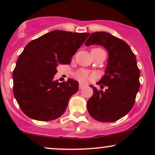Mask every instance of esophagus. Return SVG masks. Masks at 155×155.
Returning <instances> with one entry per match:
<instances>
[{"label": "esophagus", "instance_id": "1", "mask_svg": "<svg viewBox=\"0 0 155 155\" xmlns=\"http://www.w3.org/2000/svg\"><path fill=\"white\" fill-rule=\"evenodd\" d=\"M85 87V84H83V83H79V89L80 90H81V89H82L83 87Z\"/></svg>", "mask_w": 155, "mask_h": 155}]
</instances>
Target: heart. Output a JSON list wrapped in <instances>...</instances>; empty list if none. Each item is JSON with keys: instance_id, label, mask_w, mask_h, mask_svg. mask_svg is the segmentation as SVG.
Instances as JSON below:
<instances>
[{"instance_id": "obj_1", "label": "heart", "mask_w": 155, "mask_h": 155, "mask_svg": "<svg viewBox=\"0 0 155 155\" xmlns=\"http://www.w3.org/2000/svg\"><path fill=\"white\" fill-rule=\"evenodd\" d=\"M92 51L93 52H97V53H100V52H105V51L101 48H95L92 50ZM76 76L78 79L81 80V81H88L89 79H90V74H88V72H87L86 71L84 70H80L79 71H77V73L76 74Z\"/></svg>"}]
</instances>
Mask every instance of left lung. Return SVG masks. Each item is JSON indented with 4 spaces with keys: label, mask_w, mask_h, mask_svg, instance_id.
Masks as SVG:
<instances>
[{
    "label": "left lung",
    "mask_w": 155,
    "mask_h": 155,
    "mask_svg": "<svg viewBox=\"0 0 155 155\" xmlns=\"http://www.w3.org/2000/svg\"><path fill=\"white\" fill-rule=\"evenodd\" d=\"M85 44L104 46L108 51L106 74L97 82L106 89L103 91L92 87L93 95L87 104L89 114L99 122H115L132 109L139 90L136 55L125 41L106 32L92 33Z\"/></svg>",
    "instance_id": "left-lung-1"
}]
</instances>
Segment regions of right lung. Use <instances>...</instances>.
<instances>
[{
    "instance_id": "right-lung-1",
    "label": "right lung",
    "mask_w": 155,
    "mask_h": 155,
    "mask_svg": "<svg viewBox=\"0 0 155 155\" xmlns=\"http://www.w3.org/2000/svg\"><path fill=\"white\" fill-rule=\"evenodd\" d=\"M89 35L54 31L27 44L13 71L14 95L26 116L50 121L63 114L71 96L79 90V82L71 79L58 82L53 77L58 65L71 63Z\"/></svg>"
}]
</instances>
